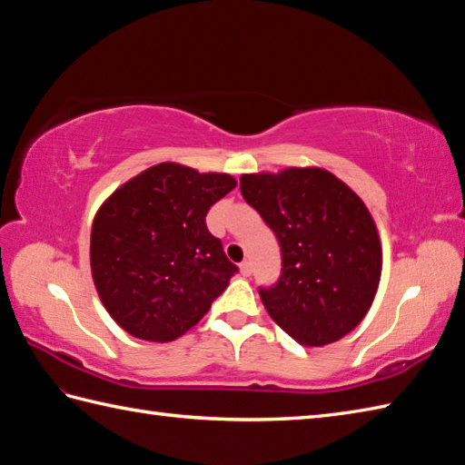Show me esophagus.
<instances>
[{
    "label": "esophagus",
    "instance_id": "esophagus-1",
    "mask_svg": "<svg viewBox=\"0 0 465 465\" xmlns=\"http://www.w3.org/2000/svg\"><path fill=\"white\" fill-rule=\"evenodd\" d=\"M240 272H242V275H243V278H250V275H252V263L250 262H243V263H240Z\"/></svg>",
    "mask_w": 465,
    "mask_h": 465
}]
</instances>
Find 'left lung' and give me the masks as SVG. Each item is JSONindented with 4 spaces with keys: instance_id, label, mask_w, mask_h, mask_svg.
<instances>
[{
    "instance_id": "obj_1",
    "label": "left lung",
    "mask_w": 465,
    "mask_h": 465,
    "mask_svg": "<svg viewBox=\"0 0 465 465\" xmlns=\"http://www.w3.org/2000/svg\"><path fill=\"white\" fill-rule=\"evenodd\" d=\"M240 190L280 242V280L260 288L272 320L310 348L358 328L381 275L378 227L360 195L322 167L245 173Z\"/></svg>"
}]
</instances>
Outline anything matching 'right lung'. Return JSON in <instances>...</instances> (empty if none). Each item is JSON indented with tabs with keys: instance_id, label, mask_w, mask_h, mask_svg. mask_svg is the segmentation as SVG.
I'll list each match as a JSON object with an SVG mask.
<instances>
[{
	"instance_id": "right-lung-1",
	"label": "right lung",
	"mask_w": 465,
	"mask_h": 465,
	"mask_svg": "<svg viewBox=\"0 0 465 465\" xmlns=\"http://www.w3.org/2000/svg\"><path fill=\"white\" fill-rule=\"evenodd\" d=\"M233 187L227 173L165 162L117 187L97 210L94 283L107 313L134 338L177 340L238 272L205 225L210 207Z\"/></svg>"
}]
</instances>
